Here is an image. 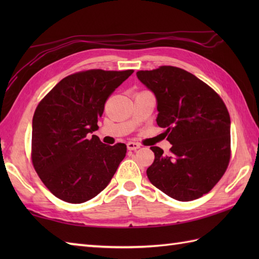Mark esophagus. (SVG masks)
Listing matches in <instances>:
<instances>
[{
  "label": "esophagus",
  "instance_id": "obj_1",
  "mask_svg": "<svg viewBox=\"0 0 259 259\" xmlns=\"http://www.w3.org/2000/svg\"><path fill=\"white\" fill-rule=\"evenodd\" d=\"M140 147H141V145L138 144V142L130 141V142H128V144H126V148H128L129 150H137V149H139Z\"/></svg>",
  "mask_w": 259,
  "mask_h": 259
}]
</instances>
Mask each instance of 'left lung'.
Here are the masks:
<instances>
[{"mask_svg": "<svg viewBox=\"0 0 259 259\" xmlns=\"http://www.w3.org/2000/svg\"><path fill=\"white\" fill-rule=\"evenodd\" d=\"M137 76L156 97L157 123L170 153L151 147L150 183L179 201L200 198L223 177L230 159V117L222 98L186 70L160 67Z\"/></svg>", "mask_w": 259, "mask_h": 259, "instance_id": "1", "label": "left lung"}]
</instances>
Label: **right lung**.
Here are the masks:
<instances>
[{
  "mask_svg": "<svg viewBox=\"0 0 259 259\" xmlns=\"http://www.w3.org/2000/svg\"><path fill=\"white\" fill-rule=\"evenodd\" d=\"M134 70H89L65 76L38 103L32 120V162L59 199L82 203L106 188L126 152L92 135L108 97Z\"/></svg>",
  "mask_w": 259,
  "mask_h": 259,
  "instance_id": "right-lung-1",
  "label": "right lung"
}]
</instances>
